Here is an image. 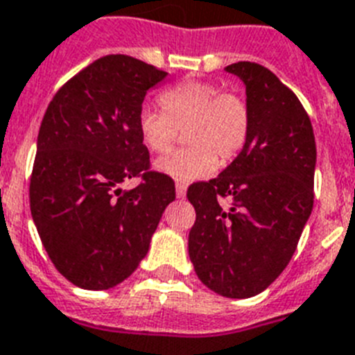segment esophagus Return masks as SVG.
<instances>
[{
	"mask_svg": "<svg viewBox=\"0 0 355 355\" xmlns=\"http://www.w3.org/2000/svg\"><path fill=\"white\" fill-rule=\"evenodd\" d=\"M186 193H187V186L186 184H177V198H186Z\"/></svg>",
	"mask_w": 355,
	"mask_h": 355,
	"instance_id": "obj_1",
	"label": "esophagus"
}]
</instances>
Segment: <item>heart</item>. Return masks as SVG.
<instances>
[{
	"label": "heart",
	"mask_w": 355,
	"mask_h": 355,
	"mask_svg": "<svg viewBox=\"0 0 355 355\" xmlns=\"http://www.w3.org/2000/svg\"><path fill=\"white\" fill-rule=\"evenodd\" d=\"M164 112L143 109L139 134L148 150L166 153L178 130L186 128L187 148L155 162V169L175 182L200 180L214 173L218 157L229 162L241 152L250 132V110L236 92H221L211 82H184L160 94Z\"/></svg>",
	"instance_id": "obj_1"
}]
</instances>
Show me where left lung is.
I'll return each mask as SVG.
<instances>
[{
	"mask_svg": "<svg viewBox=\"0 0 355 355\" xmlns=\"http://www.w3.org/2000/svg\"><path fill=\"white\" fill-rule=\"evenodd\" d=\"M241 80L250 132L236 159L187 189L196 211L189 259L196 275L227 298H250L284 271L313 211L316 144L295 92L254 62L225 67Z\"/></svg>",
	"mask_w": 355,
	"mask_h": 355,
	"instance_id": "obj_1",
	"label": "left lung"
}]
</instances>
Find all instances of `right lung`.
Listing matches in <instances>:
<instances>
[{
	"label": "right lung",
	"instance_id": "obj_1",
	"mask_svg": "<svg viewBox=\"0 0 355 355\" xmlns=\"http://www.w3.org/2000/svg\"><path fill=\"white\" fill-rule=\"evenodd\" d=\"M166 76L128 55H107L48 105L30 209L51 263L78 288L110 289L128 279L175 200L173 180L148 171L150 153L139 134L144 96ZM139 174V187L122 189Z\"/></svg>",
	"mask_w": 355,
	"mask_h": 355
}]
</instances>
